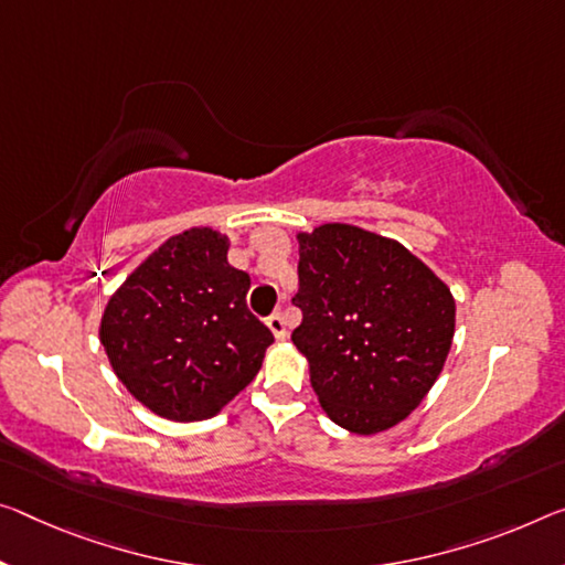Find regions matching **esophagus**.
I'll return each mask as SVG.
<instances>
[{
  "label": "esophagus",
  "instance_id": "obj_1",
  "mask_svg": "<svg viewBox=\"0 0 565 565\" xmlns=\"http://www.w3.org/2000/svg\"><path fill=\"white\" fill-rule=\"evenodd\" d=\"M266 324H268V329L274 331V337H276V339H286V334H289V331H286L284 315H281V311H274V315L266 319Z\"/></svg>",
  "mask_w": 565,
  "mask_h": 565
}]
</instances>
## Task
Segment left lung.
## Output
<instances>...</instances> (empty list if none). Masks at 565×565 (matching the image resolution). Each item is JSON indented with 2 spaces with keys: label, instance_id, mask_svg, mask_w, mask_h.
<instances>
[{
  "label": "left lung",
  "instance_id": "left-lung-1",
  "mask_svg": "<svg viewBox=\"0 0 565 565\" xmlns=\"http://www.w3.org/2000/svg\"><path fill=\"white\" fill-rule=\"evenodd\" d=\"M301 324L321 407L339 427L374 435L402 423L440 377L455 299L409 250L370 231L324 223L299 234Z\"/></svg>",
  "mask_w": 565,
  "mask_h": 565
}]
</instances>
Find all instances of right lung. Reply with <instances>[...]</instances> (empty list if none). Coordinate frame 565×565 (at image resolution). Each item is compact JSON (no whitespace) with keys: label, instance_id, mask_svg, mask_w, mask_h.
<instances>
[{"label":"right lung","instance_id":"1","mask_svg":"<svg viewBox=\"0 0 565 565\" xmlns=\"http://www.w3.org/2000/svg\"><path fill=\"white\" fill-rule=\"evenodd\" d=\"M228 238L191 228L132 271L100 321L118 380L175 423L209 419L262 370L274 334L246 307L250 279L228 264Z\"/></svg>","mask_w":565,"mask_h":565}]
</instances>
